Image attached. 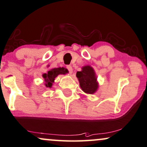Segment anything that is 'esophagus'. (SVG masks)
<instances>
[{"instance_id": "34e87169", "label": "esophagus", "mask_w": 147, "mask_h": 147, "mask_svg": "<svg viewBox=\"0 0 147 147\" xmlns=\"http://www.w3.org/2000/svg\"><path fill=\"white\" fill-rule=\"evenodd\" d=\"M67 69L69 71V74H71L73 72V69H72V67L71 65H67Z\"/></svg>"}]
</instances>
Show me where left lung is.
<instances>
[{"label":"left lung","mask_w":147,"mask_h":147,"mask_svg":"<svg viewBox=\"0 0 147 147\" xmlns=\"http://www.w3.org/2000/svg\"><path fill=\"white\" fill-rule=\"evenodd\" d=\"M82 69L81 71H77L76 73L80 86L84 92L92 94L98 88V83L94 69L89 65L84 66Z\"/></svg>","instance_id":"obj_1"}]
</instances>
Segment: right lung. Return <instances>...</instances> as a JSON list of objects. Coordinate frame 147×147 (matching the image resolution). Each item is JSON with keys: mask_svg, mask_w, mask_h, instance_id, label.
<instances>
[{"mask_svg": "<svg viewBox=\"0 0 147 147\" xmlns=\"http://www.w3.org/2000/svg\"><path fill=\"white\" fill-rule=\"evenodd\" d=\"M67 69L64 67H59V68H54L47 72V74H44L42 77L45 78V80L46 82V86L51 88L52 86L53 83L54 82L55 78L59 74H65L67 73Z\"/></svg>", "mask_w": 147, "mask_h": 147, "instance_id": "right-lung-1", "label": "right lung"}]
</instances>
